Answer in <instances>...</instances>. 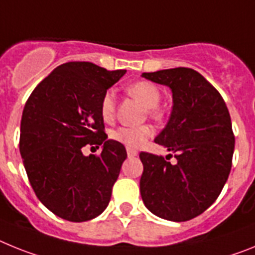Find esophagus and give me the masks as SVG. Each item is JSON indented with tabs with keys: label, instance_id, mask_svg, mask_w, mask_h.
<instances>
[{
	"label": "esophagus",
	"instance_id": "34e87169",
	"mask_svg": "<svg viewBox=\"0 0 255 255\" xmlns=\"http://www.w3.org/2000/svg\"><path fill=\"white\" fill-rule=\"evenodd\" d=\"M127 155H128V158H134V156H137V151L128 149L127 150Z\"/></svg>",
	"mask_w": 255,
	"mask_h": 255
}]
</instances>
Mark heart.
<instances>
[{
  "label": "heart",
  "instance_id": "heart-1",
  "mask_svg": "<svg viewBox=\"0 0 255 255\" xmlns=\"http://www.w3.org/2000/svg\"><path fill=\"white\" fill-rule=\"evenodd\" d=\"M128 94L134 96L147 108V112L151 115L158 114L156 106L160 103L161 94L155 85L146 81L136 82L128 87ZM115 112V95L113 91H108L101 99L100 114L105 122L113 119ZM152 134V129L149 126L138 127H119L110 132L112 140L125 145L127 149L136 150L146 142V140Z\"/></svg>",
  "mask_w": 255,
  "mask_h": 255
}]
</instances>
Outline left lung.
<instances>
[{"label":"left lung","mask_w":255,"mask_h":255,"mask_svg":"<svg viewBox=\"0 0 255 255\" xmlns=\"http://www.w3.org/2000/svg\"><path fill=\"white\" fill-rule=\"evenodd\" d=\"M142 77L172 91L169 121L154 141L176 152L177 163L141 152V198L155 216L185 222L213 204L229 178L235 149L229 109L220 92L194 69L174 68Z\"/></svg>","instance_id":"1"}]
</instances>
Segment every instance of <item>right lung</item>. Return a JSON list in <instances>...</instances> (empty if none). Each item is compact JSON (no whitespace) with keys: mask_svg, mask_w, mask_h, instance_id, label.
<instances>
[{"mask_svg":"<svg viewBox=\"0 0 255 255\" xmlns=\"http://www.w3.org/2000/svg\"><path fill=\"white\" fill-rule=\"evenodd\" d=\"M126 72L88 61L63 64L24 106L19 145L24 168L39 201L63 220L90 221L109 204L127 151L108 140L100 104ZM86 144H103L102 154L85 157Z\"/></svg>","mask_w":255,"mask_h":255,"instance_id":"obj_1","label":"right lung"}]
</instances>
